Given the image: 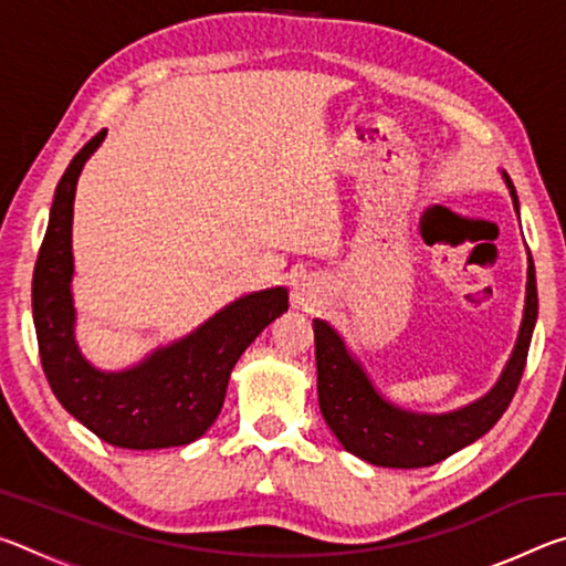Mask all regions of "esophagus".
Returning <instances> with one entry per match:
<instances>
[{"instance_id": "obj_1", "label": "esophagus", "mask_w": 566, "mask_h": 566, "mask_svg": "<svg viewBox=\"0 0 566 566\" xmlns=\"http://www.w3.org/2000/svg\"><path fill=\"white\" fill-rule=\"evenodd\" d=\"M294 300L296 304L304 306V310H314L322 300L319 282L312 280V276H304V280L294 286Z\"/></svg>"}]
</instances>
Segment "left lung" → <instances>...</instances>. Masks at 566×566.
I'll return each instance as SVG.
<instances>
[{
	"mask_svg": "<svg viewBox=\"0 0 566 566\" xmlns=\"http://www.w3.org/2000/svg\"><path fill=\"white\" fill-rule=\"evenodd\" d=\"M506 185L512 189L516 207L510 177H506ZM526 276L530 280H526V306L520 339H516L514 354L502 379L496 381L490 395L464 409L452 411V415H415V411L389 405L387 399L377 395L359 364L349 357L339 334L327 322L314 319L319 409L342 447L369 464L417 469L442 462V459L452 457L462 447L490 432L510 407L514 391L520 387L526 354H530L536 310H539L532 256Z\"/></svg>",
	"mask_w": 566,
	"mask_h": 566,
	"instance_id": "left-lung-1",
	"label": "left lung"
}]
</instances>
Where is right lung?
<instances>
[{"label": "right lung", "instance_id": "1", "mask_svg": "<svg viewBox=\"0 0 566 566\" xmlns=\"http://www.w3.org/2000/svg\"><path fill=\"white\" fill-rule=\"evenodd\" d=\"M102 139L104 129L76 151L56 185L34 264L32 314L42 369L60 405L107 444L181 447L212 427L237 359L266 324L286 312L290 296L282 286L249 294L139 367L119 375L94 369L72 337V205L76 177Z\"/></svg>", "mask_w": 566, "mask_h": 566}]
</instances>
